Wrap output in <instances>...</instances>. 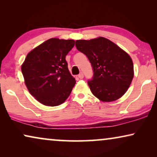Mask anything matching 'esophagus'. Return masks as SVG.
I'll return each mask as SVG.
<instances>
[{
	"label": "esophagus",
	"mask_w": 157,
	"mask_h": 157,
	"mask_svg": "<svg viewBox=\"0 0 157 157\" xmlns=\"http://www.w3.org/2000/svg\"><path fill=\"white\" fill-rule=\"evenodd\" d=\"M78 78H83V72H81L80 74H78Z\"/></svg>",
	"instance_id": "34e87169"
}]
</instances>
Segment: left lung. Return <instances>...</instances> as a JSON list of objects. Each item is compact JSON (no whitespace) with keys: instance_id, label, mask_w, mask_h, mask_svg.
I'll list each match as a JSON object with an SVG mask.
<instances>
[{"instance_id":"8db88e82","label":"left lung","mask_w":157,"mask_h":157,"mask_svg":"<svg viewBox=\"0 0 157 157\" xmlns=\"http://www.w3.org/2000/svg\"><path fill=\"white\" fill-rule=\"evenodd\" d=\"M76 47L91 64L94 76L88 81V85L92 94L104 102L121 98L134 77V65L129 55L104 37L77 40Z\"/></svg>"}]
</instances>
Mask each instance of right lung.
Instances as JSON below:
<instances>
[{"instance_id":"1","label":"right lung","mask_w":157,"mask_h":157,"mask_svg":"<svg viewBox=\"0 0 157 157\" xmlns=\"http://www.w3.org/2000/svg\"><path fill=\"white\" fill-rule=\"evenodd\" d=\"M74 40L50 38L28 53L21 66L25 84L36 99L45 106L63 104L76 80L68 68L66 56Z\"/></svg>"}]
</instances>
